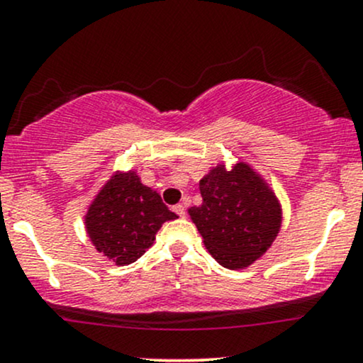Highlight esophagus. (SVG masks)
Returning a JSON list of instances; mask_svg holds the SVG:
<instances>
[{
    "mask_svg": "<svg viewBox=\"0 0 363 363\" xmlns=\"http://www.w3.org/2000/svg\"><path fill=\"white\" fill-rule=\"evenodd\" d=\"M174 211H176L179 216H184L186 215V206L184 205H176V206H174Z\"/></svg>",
    "mask_w": 363,
    "mask_h": 363,
    "instance_id": "34e87169",
    "label": "esophagus"
}]
</instances>
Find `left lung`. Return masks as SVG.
<instances>
[{
  "label": "left lung",
  "instance_id": "8db88e82",
  "mask_svg": "<svg viewBox=\"0 0 363 363\" xmlns=\"http://www.w3.org/2000/svg\"><path fill=\"white\" fill-rule=\"evenodd\" d=\"M203 205L189 215L220 264L240 269L268 251L281 225L277 196L247 164L218 165L199 181Z\"/></svg>",
  "mask_w": 363,
  "mask_h": 363
}]
</instances>
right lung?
<instances>
[{
    "label": "right lung",
    "instance_id": "obj_1",
    "mask_svg": "<svg viewBox=\"0 0 363 363\" xmlns=\"http://www.w3.org/2000/svg\"><path fill=\"white\" fill-rule=\"evenodd\" d=\"M177 218L136 172L116 174L85 216L95 249L119 266L135 262L153 244L162 223Z\"/></svg>",
    "mask_w": 363,
    "mask_h": 363
}]
</instances>
